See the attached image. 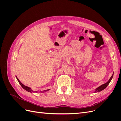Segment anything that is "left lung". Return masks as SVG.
Wrapping results in <instances>:
<instances>
[{"label": "left lung", "mask_w": 121, "mask_h": 121, "mask_svg": "<svg viewBox=\"0 0 121 121\" xmlns=\"http://www.w3.org/2000/svg\"><path fill=\"white\" fill-rule=\"evenodd\" d=\"M113 76V74H112V76H111V77L110 78H109V79L108 80V81L107 83H104V84H102V85H100V86H99L98 87L96 88L94 90V93L100 92V91L104 90V89L105 88L108 86V85L109 84V83H110V82L111 81L112 79Z\"/></svg>", "instance_id": "obj_1"}]
</instances>
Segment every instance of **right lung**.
Returning <instances> with one entry per match:
<instances>
[{
	"mask_svg": "<svg viewBox=\"0 0 121 121\" xmlns=\"http://www.w3.org/2000/svg\"><path fill=\"white\" fill-rule=\"evenodd\" d=\"M16 78H17V81L19 82V84H20L21 86L22 87V88H23L24 89H25V90L27 91L28 92H31V93H38V91H33V90L30 87H28V86H26L24 85L23 84H22V83L20 82V81L19 80V79H18V78H17V76H16ZM49 90H50V89H47V90H44V91H40V92H41V93H44V92H46V91H48Z\"/></svg>",
	"mask_w": 121,
	"mask_h": 121,
	"instance_id": "add662e5",
	"label": "right lung"
}]
</instances>
